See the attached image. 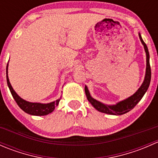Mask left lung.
Returning <instances> with one entry per match:
<instances>
[{"instance_id":"1","label":"left lung","mask_w":158,"mask_h":158,"mask_svg":"<svg viewBox=\"0 0 158 158\" xmlns=\"http://www.w3.org/2000/svg\"><path fill=\"white\" fill-rule=\"evenodd\" d=\"M139 37L141 40V43L144 45V49H145L146 55H147V67H146V74L145 77H144V80L141 86L138 89V90L131 95V97L127 98V99L124 100V101L120 102L115 106H106V105L102 104L100 102H98L97 100L94 99L92 98L89 94L88 89L87 87H85V95H86L87 99L89 100V102L94 106L95 109H96L98 111H101L102 113H106V114H114V115H119V114H123L127 113L128 111H131L132 109L135 108V106L138 104L140 102V100L142 98L145 92H147L148 87H149L150 82H151V66H150L149 62V52H148V49L147 45L144 40L141 38V34L139 33Z\"/></svg>"}]
</instances>
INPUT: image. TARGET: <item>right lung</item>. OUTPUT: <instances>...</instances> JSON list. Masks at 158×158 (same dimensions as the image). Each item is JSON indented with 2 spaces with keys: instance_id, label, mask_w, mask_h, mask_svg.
<instances>
[{
  "instance_id": "add662e5",
  "label": "right lung",
  "mask_w": 158,
  "mask_h": 158,
  "mask_svg": "<svg viewBox=\"0 0 158 158\" xmlns=\"http://www.w3.org/2000/svg\"><path fill=\"white\" fill-rule=\"evenodd\" d=\"M6 73H7V85H8L9 89H10L11 94H12V96L14 97V100H15V102H17V104L18 105L19 107L26 113L32 114V115H46V114H48L49 113L52 112L54 110V109H55L56 106H58L59 102L60 101V99H57L56 102L48 103V104L29 102H27L25 101V100L22 99V98L16 93L15 91L13 89L10 82H9L8 76H7V69H6Z\"/></svg>"
}]
</instances>
